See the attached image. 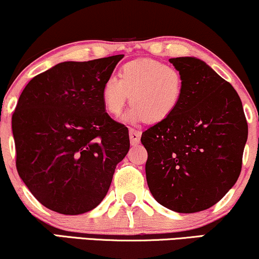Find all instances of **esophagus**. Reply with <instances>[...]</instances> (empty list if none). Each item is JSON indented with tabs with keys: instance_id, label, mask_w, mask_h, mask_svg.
Returning <instances> with one entry per match:
<instances>
[{
	"instance_id": "esophagus-1",
	"label": "esophagus",
	"mask_w": 259,
	"mask_h": 259,
	"mask_svg": "<svg viewBox=\"0 0 259 259\" xmlns=\"http://www.w3.org/2000/svg\"><path fill=\"white\" fill-rule=\"evenodd\" d=\"M129 134H130V142H132L133 146H136L140 143V140H141V132L136 129H133V127H130L129 129Z\"/></svg>"
}]
</instances>
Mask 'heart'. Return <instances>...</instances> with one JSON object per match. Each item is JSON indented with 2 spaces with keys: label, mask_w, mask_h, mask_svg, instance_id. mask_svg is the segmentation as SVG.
<instances>
[{
  "label": "heart",
  "mask_w": 259,
  "mask_h": 259,
  "mask_svg": "<svg viewBox=\"0 0 259 259\" xmlns=\"http://www.w3.org/2000/svg\"><path fill=\"white\" fill-rule=\"evenodd\" d=\"M183 94L181 71L156 60L127 62L119 69V78L110 75L101 88L104 106L114 117L122 113L130 96L133 106L124 117L130 123L165 122L181 105Z\"/></svg>",
  "instance_id": "heart-1"
}]
</instances>
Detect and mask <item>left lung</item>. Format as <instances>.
I'll use <instances>...</instances> for the list:
<instances>
[{
	"label": "left lung",
	"mask_w": 259,
	"mask_h": 259,
	"mask_svg": "<svg viewBox=\"0 0 259 259\" xmlns=\"http://www.w3.org/2000/svg\"><path fill=\"white\" fill-rule=\"evenodd\" d=\"M169 62L184 78L181 105L165 122L142 133L146 177L163 207L191 214L218 203L238 181L247 122L230 82L195 57Z\"/></svg>",
	"instance_id": "1"
}]
</instances>
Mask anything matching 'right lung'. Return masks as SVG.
Listing matches in <instances>:
<instances>
[{
  "instance_id": "right-lung-1",
  "label": "right lung",
  "mask_w": 259,
  "mask_h": 259,
  "mask_svg": "<svg viewBox=\"0 0 259 259\" xmlns=\"http://www.w3.org/2000/svg\"><path fill=\"white\" fill-rule=\"evenodd\" d=\"M123 55L62 62L32 78L12 117L16 169L44 207L64 215L92 210L105 197L129 130L106 113L104 81Z\"/></svg>"
}]
</instances>
